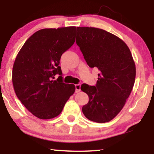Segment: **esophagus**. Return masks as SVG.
<instances>
[{
    "label": "esophagus",
    "mask_w": 154,
    "mask_h": 154,
    "mask_svg": "<svg viewBox=\"0 0 154 154\" xmlns=\"http://www.w3.org/2000/svg\"><path fill=\"white\" fill-rule=\"evenodd\" d=\"M75 92H79L81 91V85H80V84H76V85H75Z\"/></svg>",
    "instance_id": "1"
}]
</instances>
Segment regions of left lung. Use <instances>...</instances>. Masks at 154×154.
<instances>
[{"label": "left lung", "mask_w": 154, "mask_h": 154, "mask_svg": "<svg viewBox=\"0 0 154 154\" xmlns=\"http://www.w3.org/2000/svg\"><path fill=\"white\" fill-rule=\"evenodd\" d=\"M76 44L88 66L100 71L95 86L81 85L89 97L82 111L90 121L106 123L123 108L133 88L136 68L131 52L116 35L94 27H77Z\"/></svg>", "instance_id": "1"}]
</instances>
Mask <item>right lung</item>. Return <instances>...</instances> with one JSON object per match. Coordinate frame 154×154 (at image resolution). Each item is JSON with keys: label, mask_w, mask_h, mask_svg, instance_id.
<instances>
[{"label": "right lung", "mask_w": 154, "mask_h": 154, "mask_svg": "<svg viewBox=\"0 0 154 154\" xmlns=\"http://www.w3.org/2000/svg\"><path fill=\"white\" fill-rule=\"evenodd\" d=\"M75 26L43 29L25 42L12 69L16 95L33 116L50 119L62 112L75 85L62 81V54L74 43ZM60 76L54 81V75Z\"/></svg>", "instance_id": "right-lung-1"}]
</instances>
